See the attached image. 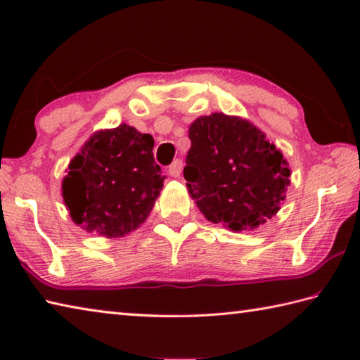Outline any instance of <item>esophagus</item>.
<instances>
[{
    "instance_id": "esophagus-1",
    "label": "esophagus",
    "mask_w": 360,
    "mask_h": 360,
    "mask_svg": "<svg viewBox=\"0 0 360 360\" xmlns=\"http://www.w3.org/2000/svg\"><path fill=\"white\" fill-rule=\"evenodd\" d=\"M182 167H184V163H182L181 158H176L172 165L168 167V174L173 176V178H179L182 173Z\"/></svg>"
}]
</instances>
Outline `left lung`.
Returning <instances> with one entry per match:
<instances>
[{"label": "left lung", "instance_id": "1", "mask_svg": "<svg viewBox=\"0 0 360 360\" xmlns=\"http://www.w3.org/2000/svg\"><path fill=\"white\" fill-rule=\"evenodd\" d=\"M188 138L184 178L210 222L241 231L276 214L290 169L264 131L246 119L214 112L193 120Z\"/></svg>", "mask_w": 360, "mask_h": 360}]
</instances>
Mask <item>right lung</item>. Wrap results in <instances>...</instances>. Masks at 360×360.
Returning <instances> with one entry per match:
<instances>
[{
	"instance_id": "right-lung-1",
	"label": "right lung",
	"mask_w": 360,
	"mask_h": 360,
	"mask_svg": "<svg viewBox=\"0 0 360 360\" xmlns=\"http://www.w3.org/2000/svg\"><path fill=\"white\" fill-rule=\"evenodd\" d=\"M152 149L154 138L127 124L94 133L70 162L62 184L72 221L106 238L138 229L165 179Z\"/></svg>"
}]
</instances>
